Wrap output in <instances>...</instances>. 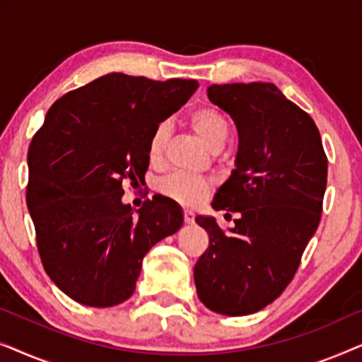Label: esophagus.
Masks as SVG:
<instances>
[{"instance_id": "obj_1", "label": "esophagus", "mask_w": 362, "mask_h": 362, "mask_svg": "<svg viewBox=\"0 0 362 362\" xmlns=\"http://www.w3.org/2000/svg\"><path fill=\"white\" fill-rule=\"evenodd\" d=\"M182 217H185L186 224H192V222H194V216H192L191 211H185V212H182Z\"/></svg>"}]
</instances>
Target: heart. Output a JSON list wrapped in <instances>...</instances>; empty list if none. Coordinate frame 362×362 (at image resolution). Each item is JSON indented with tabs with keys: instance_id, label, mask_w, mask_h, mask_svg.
I'll list each match as a JSON object with an SVG mask.
<instances>
[{
	"instance_id": "heart-1",
	"label": "heart",
	"mask_w": 362,
	"mask_h": 362,
	"mask_svg": "<svg viewBox=\"0 0 362 362\" xmlns=\"http://www.w3.org/2000/svg\"><path fill=\"white\" fill-rule=\"evenodd\" d=\"M187 123H189L192 132L212 151H219L229 138V122H227L224 113L214 107L194 108L187 115ZM168 138H170V125L168 123L156 125L148 138V160L153 165H160L165 158ZM209 181L185 175H173L160 182V191L163 194L185 206H196L209 192Z\"/></svg>"
}]
</instances>
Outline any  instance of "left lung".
Returning <instances> with one entry per match:
<instances>
[{"label": "left lung", "mask_w": 362, "mask_h": 362, "mask_svg": "<svg viewBox=\"0 0 362 362\" xmlns=\"http://www.w3.org/2000/svg\"><path fill=\"white\" fill-rule=\"evenodd\" d=\"M207 97L239 133L235 170L212 207L239 219L226 232L214 217H196L209 247L194 284L209 310L250 315L279 298L298 270L321 219L328 158L313 118L274 83H214Z\"/></svg>", "instance_id": "1"}]
</instances>
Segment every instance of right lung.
Here are the masks:
<instances>
[{
  "label": "right lung",
  "instance_id": "add662e5",
  "mask_svg": "<svg viewBox=\"0 0 362 362\" xmlns=\"http://www.w3.org/2000/svg\"><path fill=\"white\" fill-rule=\"evenodd\" d=\"M199 83L113 72L49 108L28 150V209L46 274L67 296L95 308L135 291L143 257L182 226L168 197L123 204L127 185L145 181L148 138Z\"/></svg>",
  "mask_w": 362,
  "mask_h": 362
}]
</instances>
